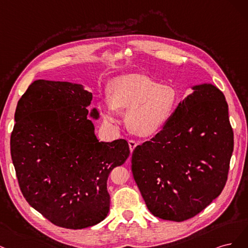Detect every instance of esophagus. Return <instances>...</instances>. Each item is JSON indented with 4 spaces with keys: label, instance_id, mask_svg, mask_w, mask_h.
I'll return each instance as SVG.
<instances>
[{
    "label": "esophagus",
    "instance_id": "obj_1",
    "mask_svg": "<svg viewBox=\"0 0 248 248\" xmlns=\"http://www.w3.org/2000/svg\"><path fill=\"white\" fill-rule=\"evenodd\" d=\"M129 146H130V151H131V154H132L133 150L135 149V147L137 146V142L134 141V140H129Z\"/></svg>",
    "mask_w": 248,
    "mask_h": 248
}]
</instances>
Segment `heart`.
Masks as SVG:
<instances>
[{"mask_svg":"<svg viewBox=\"0 0 248 248\" xmlns=\"http://www.w3.org/2000/svg\"><path fill=\"white\" fill-rule=\"evenodd\" d=\"M177 105V92L146 75L131 74L115 78L110 83L108 100L100 106L103 123L117 122V110H126L127 129L140 137H149L161 131Z\"/></svg>","mask_w":248,"mask_h":248,"instance_id":"heart-1","label":"heart"}]
</instances>
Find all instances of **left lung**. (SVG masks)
Segmentation results:
<instances>
[{
	"label": "left lung",
	"mask_w": 248,
	"mask_h": 248,
	"mask_svg": "<svg viewBox=\"0 0 248 248\" xmlns=\"http://www.w3.org/2000/svg\"><path fill=\"white\" fill-rule=\"evenodd\" d=\"M163 130L133 151L132 172L149 211L183 221L225 187L234 149L228 103L212 84L193 87Z\"/></svg>",
	"instance_id": "left-lung-1"
}]
</instances>
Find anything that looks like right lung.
<instances>
[{"mask_svg":"<svg viewBox=\"0 0 248 248\" xmlns=\"http://www.w3.org/2000/svg\"><path fill=\"white\" fill-rule=\"evenodd\" d=\"M92 93L70 82L36 80L17 103L12 162L27 202L53 225L83 229L107 217V179L130 155L124 139L99 142L89 119ZM91 116L98 117L93 109Z\"/></svg>","mask_w":248,"mask_h":248,"instance_id":"1","label":"right lung"}]
</instances>
